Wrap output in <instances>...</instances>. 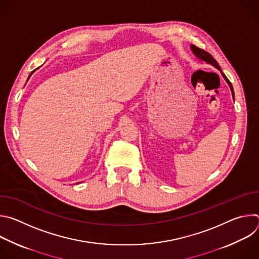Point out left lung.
Masks as SVG:
<instances>
[{"mask_svg": "<svg viewBox=\"0 0 259 259\" xmlns=\"http://www.w3.org/2000/svg\"><path fill=\"white\" fill-rule=\"evenodd\" d=\"M191 47H192V50H193L194 54H195L198 58H200V59H202V60L206 61L207 63L212 64L213 66H215L217 69H219V70L221 71V68H220V66H219L218 62L213 58V56H212L210 53L206 52L205 50H203V49H201V48H198V47H197V46H195V45H192ZM221 75H223V77L225 78V80H226V81H227V83L229 84V86H230V88H231V91H232V94H233V97H234V89H233L232 83L229 81V79L226 77V75H225V73H224L223 71H221Z\"/></svg>", "mask_w": 259, "mask_h": 259, "instance_id": "left-lung-1", "label": "left lung"}]
</instances>
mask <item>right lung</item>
I'll return each mask as SVG.
<instances>
[{
  "label": "right lung",
  "mask_w": 259,
  "mask_h": 259,
  "mask_svg": "<svg viewBox=\"0 0 259 259\" xmlns=\"http://www.w3.org/2000/svg\"><path fill=\"white\" fill-rule=\"evenodd\" d=\"M34 70H35V69H34ZM34 70H32V71H31V73H32V72H33V71H34ZM31 73H30V75H31ZM30 75H29V77H30Z\"/></svg>",
  "instance_id": "right-lung-1"
}]
</instances>
